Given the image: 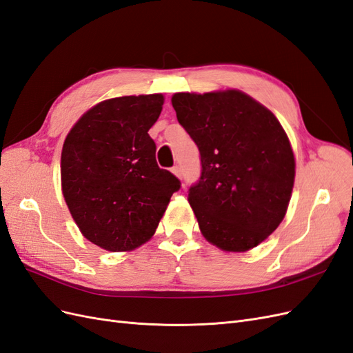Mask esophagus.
I'll return each instance as SVG.
<instances>
[{
  "label": "esophagus",
  "instance_id": "1",
  "mask_svg": "<svg viewBox=\"0 0 353 353\" xmlns=\"http://www.w3.org/2000/svg\"><path fill=\"white\" fill-rule=\"evenodd\" d=\"M170 170H172V174L174 175H176L178 178H181V176H183V172H181V168L178 166V165H175L172 169H170Z\"/></svg>",
  "mask_w": 353,
  "mask_h": 353
}]
</instances>
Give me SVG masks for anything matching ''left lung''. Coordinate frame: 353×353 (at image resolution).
<instances>
[{"label":"left lung","mask_w":353,"mask_h":353,"mask_svg":"<svg viewBox=\"0 0 353 353\" xmlns=\"http://www.w3.org/2000/svg\"><path fill=\"white\" fill-rule=\"evenodd\" d=\"M176 119L200 152L201 174L188 201L208 241L245 252L283 221L294 156L279 119L237 90L172 97Z\"/></svg>","instance_id":"obj_1"}]
</instances>
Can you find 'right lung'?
Masks as SVG:
<instances>
[{
    "instance_id": "obj_1",
    "label": "right lung",
    "mask_w": 353,
    "mask_h": 353,
    "mask_svg": "<svg viewBox=\"0 0 353 353\" xmlns=\"http://www.w3.org/2000/svg\"><path fill=\"white\" fill-rule=\"evenodd\" d=\"M163 95H126L99 103L68 134L61 190L83 237L109 252L150 240L179 179L156 162L148 135Z\"/></svg>"
}]
</instances>
